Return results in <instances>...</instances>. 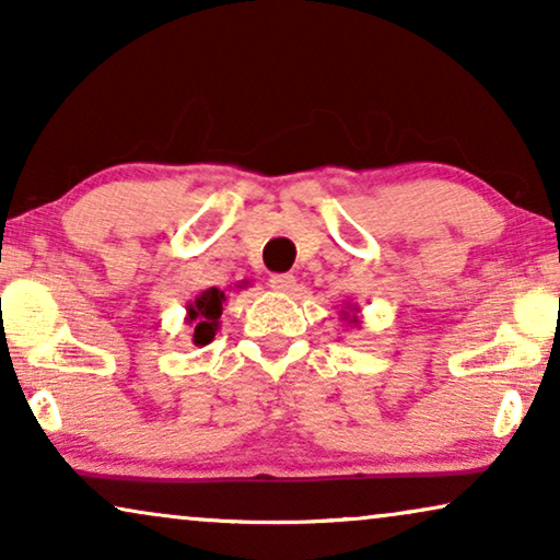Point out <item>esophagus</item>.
I'll use <instances>...</instances> for the list:
<instances>
[{
  "label": "esophagus",
  "mask_w": 560,
  "mask_h": 560,
  "mask_svg": "<svg viewBox=\"0 0 560 560\" xmlns=\"http://www.w3.org/2000/svg\"><path fill=\"white\" fill-rule=\"evenodd\" d=\"M270 288H272V290H278V293H285V295H290V293H295L298 280H295V275H290V272L272 275V278H270Z\"/></svg>",
  "instance_id": "obj_1"
}]
</instances>
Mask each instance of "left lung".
Returning a JSON list of instances; mask_svg holds the SVG:
<instances>
[{
  "mask_svg": "<svg viewBox=\"0 0 560 560\" xmlns=\"http://www.w3.org/2000/svg\"><path fill=\"white\" fill-rule=\"evenodd\" d=\"M341 320L347 326H351V328H359L362 326V318H359V305L357 303H347L343 305V311H341Z\"/></svg>",
  "mask_w": 560,
  "mask_h": 560,
  "instance_id": "8db88e82",
  "label": "left lung"
}]
</instances>
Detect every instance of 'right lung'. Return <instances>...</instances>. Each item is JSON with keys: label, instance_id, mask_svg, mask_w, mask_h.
Wrapping results in <instances>:
<instances>
[{"label": "right lung", "instance_id": "obj_1", "mask_svg": "<svg viewBox=\"0 0 560 560\" xmlns=\"http://www.w3.org/2000/svg\"><path fill=\"white\" fill-rule=\"evenodd\" d=\"M224 305H226V293L219 288H206L203 293H198L194 298V301H188L186 324H190V328H194L196 347H206V343L213 341V336L219 331V318H221V311H224Z\"/></svg>", "mask_w": 560, "mask_h": 560}]
</instances>
